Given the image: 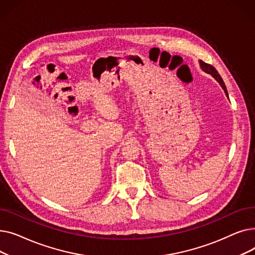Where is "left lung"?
Returning a JSON list of instances; mask_svg holds the SVG:
<instances>
[{
    "label": "left lung",
    "instance_id": "left-lung-1",
    "mask_svg": "<svg viewBox=\"0 0 255 255\" xmlns=\"http://www.w3.org/2000/svg\"><path fill=\"white\" fill-rule=\"evenodd\" d=\"M199 63H200V67H202V68H203V70H204V71H206V72L210 73L212 76H214V77L216 78L217 82H218V83L220 84V86L223 88V90H224V92H225V94H226V96L229 97V94H227V91H226V87H225V84L223 83V79H222V78H221V76L219 75L218 71L215 69V67H213L211 64L205 63L204 61H200Z\"/></svg>",
    "mask_w": 255,
    "mask_h": 255
}]
</instances>
